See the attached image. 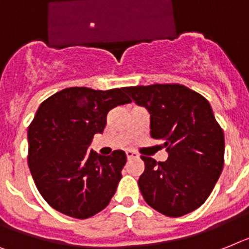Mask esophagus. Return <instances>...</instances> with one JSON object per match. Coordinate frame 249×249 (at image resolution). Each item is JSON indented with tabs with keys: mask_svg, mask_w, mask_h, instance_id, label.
Segmentation results:
<instances>
[{
	"mask_svg": "<svg viewBox=\"0 0 249 249\" xmlns=\"http://www.w3.org/2000/svg\"><path fill=\"white\" fill-rule=\"evenodd\" d=\"M125 154H126V158H128V160H131V158H138V157H139L135 152H131V150H126Z\"/></svg>",
	"mask_w": 249,
	"mask_h": 249,
	"instance_id": "obj_1",
	"label": "esophagus"
}]
</instances>
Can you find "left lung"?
I'll return each instance as SVG.
<instances>
[{"mask_svg": "<svg viewBox=\"0 0 249 249\" xmlns=\"http://www.w3.org/2000/svg\"><path fill=\"white\" fill-rule=\"evenodd\" d=\"M150 115V137L163 141L168 158L145 164L138 185L148 205L182 216L206 201L224 166V133L208 100L182 85L125 87Z\"/></svg>", "mask_w": 249, "mask_h": 249, "instance_id": "left-lung-1", "label": "left lung"}]
</instances>
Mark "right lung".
<instances>
[{
  "instance_id": "1",
  "label": "right lung",
  "mask_w": 249,
  "mask_h": 249,
  "mask_svg": "<svg viewBox=\"0 0 249 249\" xmlns=\"http://www.w3.org/2000/svg\"><path fill=\"white\" fill-rule=\"evenodd\" d=\"M129 102L124 89L70 87L39 106L28 130L29 168L40 195L57 212L87 219L108 205L126 156L123 150L100 156L89 147L104 131L107 112Z\"/></svg>"
}]
</instances>
